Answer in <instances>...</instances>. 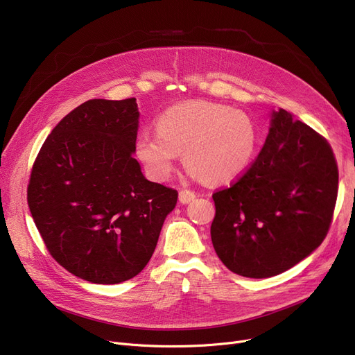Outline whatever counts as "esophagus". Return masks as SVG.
I'll list each match as a JSON object with an SVG mask.
<instances>
[{
  "label": "esophagus",
  "instance_id": "34e87169",
  "mask_svg": "<svg viewBox=\"0 0 355 355\" xmlns=\"http://www.w3.org/2000/svg\"><path fill=\"white\" fill-rule=\"evenodd\" d=\"M194 198H196V194L190 190H181L180 194H178V200H180L181 204H189Z\"/></svg>",
  "mask_w": 355,
  "mask_h": 355
}]
</instances>
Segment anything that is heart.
<instances>
[{
    "mask_svg": "<svg viewBox=\"0 0 355 355\" xmlns=\"http://www.w3.org/2000/svg\"><path fill=\"white\" fill-rule=\"evenodd\" d=\"M155 129L157 135L144 132L135 142V155L154 181L170 178L177 154L204 182L232 181L249 166L257 146V129L246 112L207 101L168 107Z\"/></svg>",
    "mask_w": 355,
    "mask_h": 355,
    "instance_id": "1",
    "label": "heart"
}]
</instances>
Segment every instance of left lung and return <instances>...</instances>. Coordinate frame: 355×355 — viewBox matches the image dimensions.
<instances>
[{"label": "left lung", "instance_id": "1", "mask_svg": "<svg viewBox=\"0 0 355 355\" xmlns=\"http://www.w3.org/2000/svg\"><path fill=\"white\" fill-rule=\"evenodd\" d=\"M337 193L329 144L291 112L273 109L256 161L230 189L213 194L214 250L240 276L282 273L322 243Z\"/></svg>", "mask_w": 355, "mask_h": 355}]
</instances>
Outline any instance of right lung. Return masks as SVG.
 Instances as JSON below:
<instances>
[{
	"label": "right lung",
	"instance_id": "right-lung-1",
	"mask_svg": "<svg viewBox=\"0 0 355 355\" xmlns=\"http://www.w3.org/2000/svg\"><path fill=\"white\" fill-rule=\"evenodd\" d=\"M137 99H90L44 141L27 200L47 250L83 281L121 284L151 259L177 190L148 181L134 158Z\"/></svg>",
	"mask_w": 355,
	"mask_h": 355
}]
</instances>
